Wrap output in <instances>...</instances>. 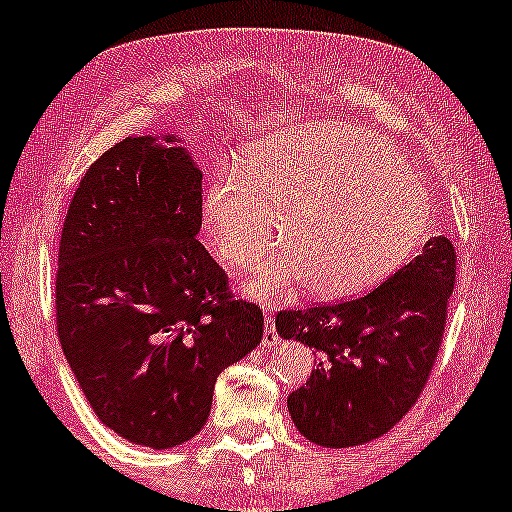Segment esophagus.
<instances>
[{"instance_id": "1", "label": "esophagus", "mask_w": 512, "mask_h": 512, "mask_svg": "<svg viewBox=\"0 0 512 512\" xmlns=\"http://www.w3.org/2000/svg\"><path fill=\"white\" fill-rule=\"evenodd\" d=\"M279 342V333L275 324H272V314H265V331H263V345L272 347Z\"/></svg>"}]
</instances>
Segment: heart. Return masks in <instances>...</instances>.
Instances as JSON below:
<instances>
[{
    "label": "heart",
    "mask_w": 512,
    "mask_h": 512,
    "mask_svg": "<svg viewBox=\"0 0 512 512\" xmlns=\"http://www.w3.org/2000/svg\"><path fill=\"white\" fill-rule=\"evenodd\" d=\"M205 193L214 254L235 270L263 263L279 219V256L247 284L261 300L354 296L401 268L424 242L431 195L382 137L340 121L254 142Z\"/></svg>",
    "instance_id": "b5f03b06"
}]
</instances>
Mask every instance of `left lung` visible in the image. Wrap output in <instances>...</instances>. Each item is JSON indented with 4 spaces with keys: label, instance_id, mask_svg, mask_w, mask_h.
<instances>
[{
    "label": "left lung",
    "instance_id": "8db88e82",
    "mask_svg": "<svg viewBox=\"0 0 512 512\" xmlns=\"http://www.w3.org/2000/svg\"><path fill=\"white\" fill-rule=\"evenodd\" d=\"M454 279L457 251L438 235L366 296L277 312L279 335L321 356L289 396L293 424L307 440L354 447L401 422L436 363Z\"/></svg>",
    "mask_w": 512,
    "mask_h": 512
}]
</instances>
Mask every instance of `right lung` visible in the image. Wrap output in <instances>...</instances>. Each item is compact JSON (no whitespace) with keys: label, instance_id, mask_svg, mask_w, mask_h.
<instances>
[{"label":"right lung","instance_id":"add662e5","mask_svg":"<svg viewBox=\"0 0 512 512\" xmlns=\"http://www.w3.org/2000/svg\"><path fill=\"white\" fill-rule=\"evenodd\" d=\"M200 226V170L146 135L88 167L60 235L62 352L100 422L153 450L205 426L216 377L263 338L261 307L233 296Z\"/></svg>","mask_w":512,"mask_h":512}]
</instances>
